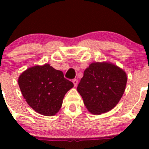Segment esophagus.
Returning a JSON list of instances; mask_svg holds the SVG:
<instances>
[{"label":"esophagus","mask_w":149,"mask_h":149,"mask_svg":"<svg viewBox=\"0 0 149 149\" xmlns=\"http://www.w3.org/2000/svg\"><path fill=\"white\" fill-rule=\"evenodd\" d=\"M72 82L73 83V85H74L75 87L77 86V84H78V80H77V79H73V80L72 81Z\"/></svg>","instance_id":"34e87169"}]
</instances>
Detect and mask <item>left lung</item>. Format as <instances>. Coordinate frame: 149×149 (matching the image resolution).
Returning a JSON list of instances; mask_svg holds the SVG:
<instances>
[{"label": "left lung", "mask_w": 149, "mask_h": 149, "mask_svg": "<svg viewBox=\"0 0 149 149\" xmlns=\"http://www.w3.org/2000/svg\"><path fill=\"white\" fill-rule=\"evenodd\" d=\"M127 81L125 71L112 63H91L84 70L77 91L88 112L101 115L118 104L124 94Z\"/></svg>", "instance_id": "8db88e82"}]
</instances>
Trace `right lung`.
<instances>
[{"instance_id":"right-lung-1","label":"right lung","mask_w":149,"mask_h":149,"mask_svg":"<svg viewBox=\"0 0 149 149\" xmlns=\"http://www.w3.org/2000/svg\"><path fill=\"white\" fill-rule=\"evenodd\" d=\"M18 84L28 104L45 116L59 112L65 94L73 87L62 71L48 63L29 68L19 76Z\"/></svg>"}]
</instances>
